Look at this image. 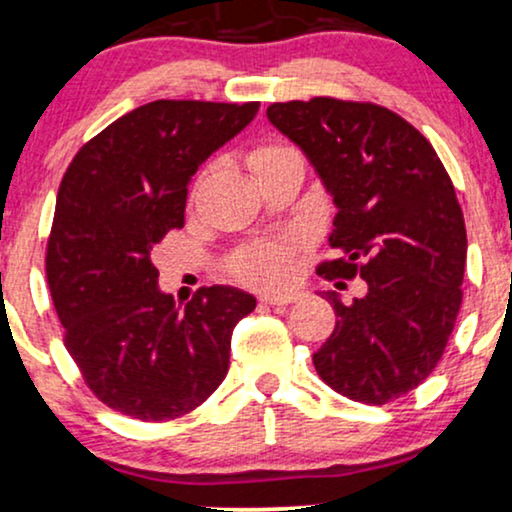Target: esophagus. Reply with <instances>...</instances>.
Segmentation results:
<instances>
[{"mask_svg":"<svg viewBox=\"0 0 512 512\" xmlns=\"http://www.w3.org/2000/svg\"><path fill=\"white\" fill-rule=\"evenodd\" d=\"M261 301L268 306H289L296 301V294H266L261 296Z\"/></svg>","mask_w":512,"mask_h":512,"instance_id":"34e87169","label":"esophagus"}]
</instances>
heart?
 <instances>
[{"mask_svg": "<svg viewBox=\"0 0 512 512\" xmlns=\"http://www.w3.org/2000/svg\"><path fill=\"white\" fill-rule=\"evenodd\" d=\"M294 151L296 149L285 142H261L249 151V166L256 173L268 163L294 154ZM296 258H299V242L296 239H266V242H256L239 249L232 256L230 268L232 273L242 277L249 285L280 287L292 280Z\"/></svg>", "mask_w": 512, "mask_h": 512, "instance_id": "1", "label": "heart"}]
</instances>
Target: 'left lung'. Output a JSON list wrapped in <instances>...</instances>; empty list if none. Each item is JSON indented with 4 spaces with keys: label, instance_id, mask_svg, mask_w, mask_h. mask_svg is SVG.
<instances>
[{
    "label": "left lung",
    "instance_id": "8db88e82",
    "mask_svg": "<svg viewBox=\"0 0 512 512\" xmlns=\"http://www.w3.org/2000/svg\"><path fill=\"white\" fill-rule=\"evenodd\" d=\"M268 118L318 170L337 204L325 280L363 277L313 356L325 384L358 403L401 399L437 368L463 304L468 256L456 189L437 151L399 113L372 102H275Z\"/></svg>",
    "mask_w": 512,
    "mask_h": 512
}]
</instances>
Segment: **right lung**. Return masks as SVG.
<instances>
[{
	"mask_svg": "<svg viewBox=\"0 0 512 512\" xmlns=\"http://www.w3.org/2000/svg\"><path fill=\"white\" fill-rule=\"evenodd\" d=\"M258 102L159 99L80 147L63 173L47 282L63 344L99 401L144 422L201 406L230 368L251 294L206 287L185 308L156 287L151 249L185 225L189 178L254 121Z\"/></svg>",
	"mask_w": 512,
	"mask_h": 512,
	"instance_id": "1",
	"label": "right lung"
}]
</instances>
